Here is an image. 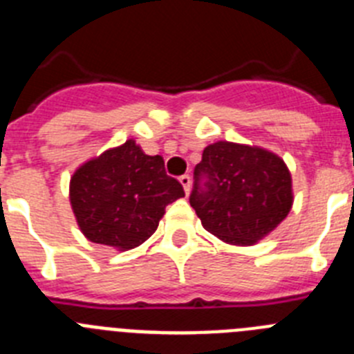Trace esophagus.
<instances>
[{"mask_svg": "<svg viewBox=\"0 0 354 354\" xmlns=\"http://www.w3.org/2000/svg\"><path fill=\"white\" fill-rule=\"evenodd\" d=\"M180 184H183L184 192H186V195L189 193V187H192V177L189 175H183V177H179Z\"/></svg>", "mask_w": 354, "mask_h": 354, "instance_id": "obj_1", "label": "esophagus"}]
</instances>
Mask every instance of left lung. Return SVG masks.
<instances>
[{
    "label": "left lung",
    "mask_w": 354,
    "mask_h": 354,
    "mask_svg": "<svg viewBox=\"0 0 354 354\" xmlns=\"http://www.w3.org/2000/svg\"><path fill=\"white\" fill-rule=\"evenodd\" d=\"M189 204L204 228L230 245H253L292 207V179L282 158L261 147L216 142L195 167Z\"/></svg>",
    "instance_id": "8db88e82"
}]
</instances>
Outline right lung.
Segmentation results:
<instances>
[{
  "label": "right lung",
  "instance_id": "right-lung-1",
  "mask_svg": "<svg viewBox=\"0 0 354 354\" xmlns=\"http://www.w3.org/2000/svg\"><path fill=\"white\" fill-rule=\"evenodd\" d=\"M184 196L161 156H147L134 140L81 165L71 179V205L86 239L120 252L145 243L165 207Z\"/></svg>",
  "mask_w": 354,
  "mask_h": 354
}]
</instances>
